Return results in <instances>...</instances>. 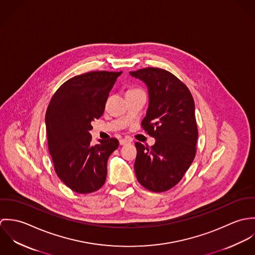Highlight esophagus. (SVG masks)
<instances>
[{
    "instance_id": "esophagus-1",
    "label": "esophagus",
    "mask_w": 255,
    "mask_h": 255,
    "mask_svg": "<svg viewBox=\"0 0 255 255\" xmlns=\"http://www.w3.org/2000/svg\"><path fill=\"white\" fill-rule=\"evenodd\" d=\"M131 142V139L129 138H123V139H120V145H126V144H128Z\"/></svg>"
}]
</instances>
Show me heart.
Wrapping results in <instances>:
<instances>
[{
	"label": "heart",
	"mask_w": 255,
	"mask_h": 255,
	"mask_svg": "<svg viewBox=\"0 0 255 255\" xmlns=\"http://www.w3.org/2000/svg\"><path fill=\"white\" fill-rule=\"evenodd\" d=\"M139 91H142V90H141V89H138V88H132V89L128 90L127 93H134V92H139Z\"/></svg>",
	"instance_id": "heart-1"
}]
</instances>
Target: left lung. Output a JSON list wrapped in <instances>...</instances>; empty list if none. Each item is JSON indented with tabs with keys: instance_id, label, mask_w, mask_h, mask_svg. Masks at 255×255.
I'll use <instances>...</instances> for the list:
<instances>
[{
	"instance_id": "left-lung-1",
	"label": "left lung",
	"mask_w": 255,
	"mask_h": 255,
	"mask_svg": "<svg viewBox=\"0 0 255 255\" xmlns=\"http://www.w3.org/2000/svg\"><path fill=\"white\" fill-rule=\"evenodd\" d=\"M129 74L148 88L149 106L141 126L156 139L151 148L135 143L136 179L148 190L166 191L182 180L195 157L194 101L186 85L165 70L145 68Z\"/></svg>"
}]
</instances>
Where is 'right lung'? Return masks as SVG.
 I'll return each instance as SVG.
<instances>
[{
    "instance_id": "add662e5",
    "label": "right lung",
    "mask_w": 255,
    "mask_h": 255,
    "mask_svg": "<svg viewBox=\"0 0 255 255\" xmlns=\"http://www.w3.org/2000/svg\"><path fill=\"white\" fill-rule=\"evenodd\" d=\"M122 72H91L66 81L53 95L45 116L49 152L55 171L67 186L90 193L105 183L117 138L91 145V122L99 119Z\"/></svg>"
}]
</instances>
